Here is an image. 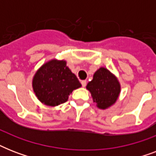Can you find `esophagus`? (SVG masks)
I'll use <instances>...</instances> for the list:
<instances>
[{"mask_svg":"<svg viewBox=\"0 0 156 156\" xmlns=\"http://www.w3.org/2000/svg\"><path fill=\"white\" fill-rule=\"evenodd\" d=\"M81 83H82V86H83V87H85L86 85H87V81H86V80L81 81Z\"/></svg>","mask_w":156,"mask_h":156,"instance_id":"34e87169","label":"esophagus"}]
</instances>
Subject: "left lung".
Returning <instances> with one entry per match:
<instances>
[{
  "instance_id": "left-lung-1",
  "label": "left lung",
  "mask_w": 156,
  "mask_h": 156,
  "mask_svg": "<svg viewBox=\"0 0 156 156\" xmlns=\"http://www.w3.org/2000/svg\"><path fill=\"white\" fill-rule=\"evenodd\" d=\"M98 108L105 109L116 104L121 94V83L116 75L105 67L95 71L93 79L86 87Z\"/></svg>"
}]
</instances>
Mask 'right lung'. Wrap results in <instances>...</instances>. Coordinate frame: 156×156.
I'll return each mask as SVG.
<instances>
[{
    "label": "right lung",
    "mask_w": 156,
    "mask_h": 156,
    "mask_svg": "<svg viewBox=\"0 0 156 156\" xmlns=\"http://www.w3.org/2000/svg\"><path fill=\"white\" fill-rule=\"evenodd\" d=\"M82 85L66 66V61L54 58L38 69L32 78L35 96L46 106L56 107L66 102L73 90Z\"/></svg>",
    "instance_id": "1"
}]
</instances>
